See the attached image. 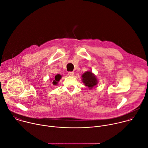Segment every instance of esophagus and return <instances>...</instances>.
<instances>
[{
    "mask_svg": "<svg viewBox=\"0 0 148 148\" xmlns=\"http://www.w3.org/2000/svg\"><path fill=\"white\" fill-rule=\"evenodd\" d=\"M74 74V73L73 71H69L68 73V75L70 76H73Z\"/></svg>",
    "mask_w": 148,
    "mask_h": 148,
    "instance_id": "1",
    "label": "esophagus"
}]
</instances>
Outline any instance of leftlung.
Wrapping results in <instances>:
<instances>
[{"instance_id":"obj_1","label":"left lung","mask_w":148,"mask_h":148,"mask_svg":"<svg viewBox=\"0 0 148 148\" xmlns=\"http://www.w3.org/2000/svg\"><path fill=\"white\" fill-rule=\"evenodd\" d=\"M82 81L89 89H92L97 86L98 79L96 76L91 71H86L82 75Z\"/></svg>"}]
</instances>
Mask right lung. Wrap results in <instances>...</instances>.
Returning <instances> with one entry per match:
<instances>
[{
	"mask_svg": "<svg viewBox=\"0 0 148 148\" xmlns=\"http://www.w3.org/2000/svg\"><path fill=\"white\" fill-rule=\"evenodd\" d=\"M62 77V76L60 74L56 75L53 78L51 79V82H52V84H53V85H57L58 84V82L60 81Z\"/></svg>",
	"mask_w": 148,
	"mask_h": 148,
	"instance_id": "right-lung-1",
	"label": "right lung"
}]
</instances>
